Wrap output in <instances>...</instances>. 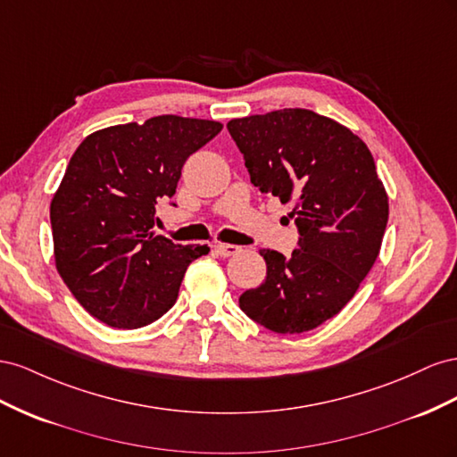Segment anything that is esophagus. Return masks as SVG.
<instances>
[{
  "label": "esophagus",
  "instance_id": "esophagus-1",
  "mask_svg": "<svg viewBox=\"0 0 457 457\" xmlns=\"http://www.w3.org/2000/svg\"><path fill=\"white\" fill-rule=\"evenodd\" d=\"M241 251V246L237 245H228V243H218L214 245V253L221 258H229V256H236Z\"/></svg>",
  "mask_w": 457,
  "mask_h": 457
}]
</instances>
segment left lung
Instances as JSON below:
<instances>
[{
	"mask_svg": "<svg viewBox=\"0 0 457 457\" xmlns=\"http://www.w3.org/2000/svg\"><path fill=\"white\" fill-rule=\"evenodd\" d=\"M228 129L253 184L298 228L291 256L262 249L266 281L239 296L246 316L273 333L316 329L341 312L381 251L388 197L356 134L308 109L233 119Z\"/></svg>",
	"mask_w": 457,
	"mask_h": 457,
	"instance_id": "left-lung-1",
	"label": "left lung"
}]
</instances>
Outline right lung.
Segmentation results:
<instances>
[{
    "label": "right lung",
    "instance_id": "obj_1",
    "mask_svg": "<svg viewBox=\"0 0 457 457\" xmlns=\"http://www.w3.org/2000/svg\"><path fill=\"white\" fill-rule=\"evenodd\" d=\"M221 128L162 114L99 129L74 151L49 208L54 254L62 281L99 321L137 329L159 320L187 266L211 251L176 245L153 226L186 161Z\"/></svg>",
    "mask_w": 457,
    "mask_h": 457
}]
</instances>
